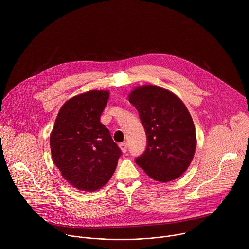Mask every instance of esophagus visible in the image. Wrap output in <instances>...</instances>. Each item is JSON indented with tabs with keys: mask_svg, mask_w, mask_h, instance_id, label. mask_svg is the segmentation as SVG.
I'll list each match as a JSON object with an SVG mask.
<instances>
[{
	"mask_svg": "<svg viewBox=\"0 0 249 249\" xmlns=\"http://www.w3.org/2000/svg\"><path fill=\"white\" fill-rule=\"evenodd\" d=\"M119 148L122 151V153H126L127 152V144L126 143H121L119 144Z\"/></svg>",
	"mask_w": 249,
	"mask_h": 249,
	"instance_id": "esophagus-1",
	"label": "esophagus"
}]
</instances>
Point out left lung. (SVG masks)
<instances>
[{"instance_id":"8db88e82","label":"left lung","mask_w":249,"mask_h":249,"mask_svg":"<svg viewBox=\"0 0 249 249\" xmlns=\"http://www.w3.org/2000/svg\"><path fill=\"white\" fill-rule=\"evenodd\" d=\"M129 101L139 112L148 142L136 163L157 181L178 178L190 165L197 144L186 106L171 91L152 85L137 87Z\"/></svg>"}]
</instances>
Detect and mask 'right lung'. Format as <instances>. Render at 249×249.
<instances>
[{
    "instance_id": "1",
    "label": "right lung",
    "mask_w": 249,
    "mask_h": 249,
    "mask_svg": "<svg viewBox=\"0 0 249 249\" xmlns=\"http://www.w3.org/2000/svg\"><path fill=\"white\" fill-rule=\"evenodd\" d=\"M108 90H90L67 100L50 134L52 160L73 187L92 192L109 181L121 151L100 122Z\"/></svg>"
}]
</instances>
